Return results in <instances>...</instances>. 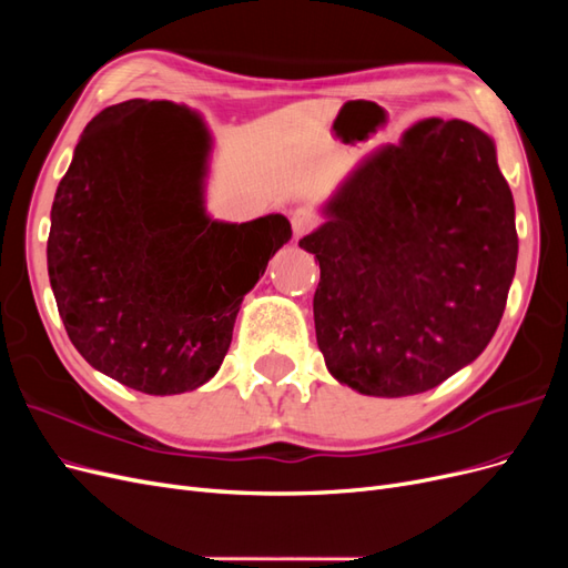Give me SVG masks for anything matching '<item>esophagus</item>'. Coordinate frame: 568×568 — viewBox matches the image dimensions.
Wrapping results in <instances>:
<instances>
[{"mask_svg": "<svg viewBox=\"0 0 568 568\" xmlns=\"http://www.w3.org/2000/svg\"><path fill=\"white\" fill-rule=\"evenodd\" d=\"M317 222H320L317 213L313 209H305V205L291 213V230H294L296 239L305 236L307 232H313L317 227Z\"/></svg>", "mask_w": 568, "mask_h": 568, "instance_id": "esophagus-1", "label": "esophagus"}]
</instances>
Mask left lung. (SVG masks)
Wrapping results in <instances>:
<instances>
[{
	"instance_id": "1",
	"label": "left lung",
	"mask_w": 568,
	"mask_h": 568,
	"mask_svg": "<svg viewBox=\"0 0 568 568\" xmlns=\"http://www.w3.org/2000/svg\"><path fill=\"white\" fill-rule=\"evenodd\" d=\"M324 213L298 244L320 261L317 346L341 384L400 398L484 353L519 253L488 134L422 120L359 165Z\"/></svg>"
}]
</instances>
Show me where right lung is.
<instances>
[{
  "label": "right lung",
  "instance_id": "right-lung-1",
  "mask_svg": "<svg viewBox=\"0 0 568 568\" xmlns=\"http://www.w3.org/2000/svg\"><path fill=\"white\" fill-rule=\"evenodd\" d=\"M163 128L140 99L94 115L59 182L47 242L68 338L94 369L149 395L211 379L246 291L291 239L284 215L242 225L205 215L209 134L196 123L178 159Z\"/></svg>",
  "mask_w": 568,
  "mask_h": 568
}]
</instances>
